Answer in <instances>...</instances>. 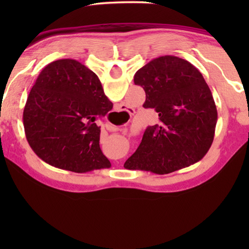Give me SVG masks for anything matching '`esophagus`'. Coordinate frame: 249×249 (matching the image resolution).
<instances>
[{"label": "esophagus", "instance_id": "1", "mask_svg": "<svg viewBox=\"0 0 249 249\" xmlns=\"http://www.w3.org/2000/svg\"><path fill=\"white\" fill-rule=\"evenodd\" d=\"M119 110H125V108H122V105H120V107H119Z\"/></svg>", "mask_w": 249, "mask_h": 249}]
</instances>
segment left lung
<instances>
[{
  "mask_svg": "<svg viewBox=\"0 0 249 249\" xmlns=\"http://www.w3.org/2000/svg\"><path fill=\"white\" fill-rule=\"evenodd\" d=\"M134 83L144 88L142 107L155 108L160 124L147 127L124 168L166 175L202 160L213 142L217 111L199 70L181 57L163 55L141 68Z\"/></svg>",
  "mask_w": 249,
  "mask_h": 249,
  "instance_id": "obj_1",
  "label": "left lung"
}]
</instances>
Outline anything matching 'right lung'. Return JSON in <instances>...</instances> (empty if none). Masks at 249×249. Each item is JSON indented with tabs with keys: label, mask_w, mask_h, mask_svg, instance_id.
Here are the masks:
<instances>
[{
	"label": "right lung",
	"mask_w": 249,
	"mask_h": 249,
	"mask_svg": "<svg viewBox=\"0 0 249 249\" xmlns=\"http://www.w3.org/2000/svg\"><path fill=\"white\" fill-rule=\"evenodd\" d=\"M112 107L93 71L77 60L53 61L40 71L27 98L26 138L37 156L55 168L77 173L110 168L95 121Z\"/></svg>",
	"instance_id": "right-lung-1"
}]
</instances>
